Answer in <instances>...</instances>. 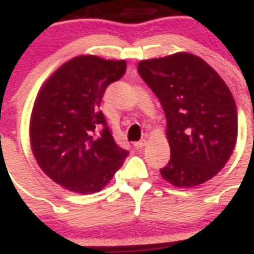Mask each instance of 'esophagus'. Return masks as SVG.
<instances>
[{"label": "esophagus", "instance_id": "esophagus-1", "mask_svg": "<svg viewBox=\"0 0 254 254\" xmlns=\"http://www.w3.org/2000/svg\"><path fill=\"white\" fill-rule=\"evenodd\" d=\"M145 144H147V140L140 139V140H138V142L134 143V147H135V148H143Z\"/></svg>", "mask_w": 254, "mask_h": 254}]
</instances>
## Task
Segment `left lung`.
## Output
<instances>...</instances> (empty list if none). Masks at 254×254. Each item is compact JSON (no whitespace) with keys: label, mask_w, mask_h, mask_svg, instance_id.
Returning <instances> with one entry per match:
<instances>
[{"label":"left lung","mask_w":254,"mask_h":254,"mask_svg":"<svg viewBox=\"0 0 254 254\" xmlns=\"http://www.w3.org/2000/svg\"><path fill=\"white\" fill-rule=\"evenodd\" d=\"M138 74L166 115L171 154L161 176L178 188L212 179L237 143V106L228 85L206 61L187 52L140 61Z\"/></svg>","instance_id":"left-lung-1"}]
</instances>
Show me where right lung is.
Instances as JSON below:
<instances>
[{
    "mask_svg": "<svg viewBox=\"0 0 254 254\" xmlns=\"http://www.w3.org/2000/svg\"><path fill=\"white\" fill-rule=\"evenodd\" d=\"M127 71L124 60L78 56L64 64L39 90L30 119V143L43 173L75 193L100 191L129 152L116 144L103 94Z\"/></svg>",
    "mask_w": 254,
    "mask_h": 254,
    "instance_id": "obj_1",
    "label": "right lung"
}]
</instances>
